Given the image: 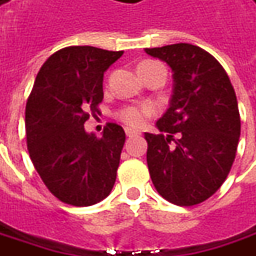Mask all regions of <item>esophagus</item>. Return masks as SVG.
Instances as JSON below:
<instances>
[{"label": "esophagus", "instance_id": "esophagus-1", "mask_svg": "<svg viewBox=\"0 0 256 256\" xmlns=\"http://www.w3.org/2000/svg\"><path fill=\"white\" fill-rule=\"evenodd\" d=\"M125 134H126V136H136V135H140V132L135 131V130H131V128H125Z\"/></svg>", "mask_w": 256, "mask_h": 256}]
</instances>
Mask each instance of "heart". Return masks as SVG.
Instances as JSON below:
<instances>
[{"mask_svg":"<svg viewBox=\"0 0 256 256\" xmlns=\"http://www.w3.org/2000/svg\"><path fill=\"white\" fill-rule=\"evenodd\" d=\"M156 64H159V63L152 62V60H144V62H140V66H138V72L156 66ZM152 112H154V108L150 106H128V107L122 108L118 116L126 125L140 126Z\"/></svg>","mask_w":256,"mask_h":256,"instance_id":"obj_1","label":"heart"}]
</instances>
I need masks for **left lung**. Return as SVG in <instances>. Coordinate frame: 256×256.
<instances>
[{
    "instance_id": "8db88e82",
    "label": "left lung",
    "mask_w": 256,
    "mask_h": 256,
    "mask_svg": "<svg viewBox=\"0 0 256 256\" xmlns=\"http://www.w3.org/2000/svg\"><path fill=\"white\" fill-rule=\"evenodd\" d=\"M173 72L169 108L156 122L162 134L145 132L154 186L176 206L212 197L236 159L241 120L234 87L220 63L204 49L174 44L145 49Z\"/></svg>"
}]
</instances>
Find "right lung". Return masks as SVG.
<instances>
[{"label": "right lung", "mask_w": 256, "mask_h": 256, "mask_svg": "<svg viewBox=\"0 0 256 256\" xmlns=\"http://www.w3.org/2000/svg\"><path fill=\"white\" fill-rule=\"evenodd\" d=\"M122 50L68 46L44 63L30 92L25 130L30 160L60 202L92 206L111 193L125 144L122 126L108 122L102 136L84 130L98 114L102 77Z\"/></svg>", "instance_id": "1"}]
</instances>
